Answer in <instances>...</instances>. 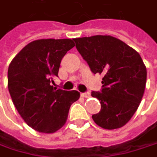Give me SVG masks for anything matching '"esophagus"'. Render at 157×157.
<instances>
[{
	"instance_id": "esophagus-1",
	"label": "esophagus",
	"mask_w": 157,
	"mask_h": 157,
	"mask_svg": "<svg viewBox=\"0 0 157 157\" xmlns=\"http://www.w3.org/2000/svg\"><path fill=\"white\" fill-rule=\"evenodd\" d=\"M82 97H84V98H89V97H91V94L90 93H82Z\"/></svg>"
}]
</instances>
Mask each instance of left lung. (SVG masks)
Returning <instances> with one entry per match:
<instances>
[{
  "label": "left lung",
  "mask_w": 157,
  "mask_h": 157,
  "mask_svg": "<svg viewBox=\"0 0 157 157\" xmlns=\"http://www.w3.org/2000/svg\"><path fill=\"white\" fill-rule=\"evenodd\" d=\"M74 40L91 71L103 75L101 93L92 92L101 103V110L92 115L93 120L108 130L124 126L136 112L144 93L146 67L140 54L110 35Z\"/></svg>",
  "instance_id": "obj_1"
}]
</instances>
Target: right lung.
I'll return each mask as SVG.
<instances>
[{"label":"right lung","mask_w":157,"mask_h":157,"mask_svg":"<svg viewBox=\"0 0 157 157\" xmlns=\"http://www.w3.org/2000/svg\"><path fill=\"white\" fill-rule=\"evenodd\" d=\"M75 46L71 39H41L23 47L8 68V89L13 105L33 129L52 134L66 123L70 106L80 93L51 84L58 76L60 63Z\"/></svg>","instance_id":"obj_1"}]
</instances>
